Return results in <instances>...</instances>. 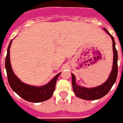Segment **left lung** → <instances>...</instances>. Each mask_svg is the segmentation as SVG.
<instances>
[{
	"label": "left lung",
	"mask_w": 123,
	"mask_h": 123,
	"mask_svg": "<svg viewBox=\"0 0 123 123\" xmlns=\"http://www.w3.org/2000/svg\"><path fill=\"white\" fill-rule=\"evenodd\" d=\"M105 31L111 37L112 40V49H113L114 58H113V65L112 68L111 72V74L109 78L107 81L101 85L98 86L96 87L88 88L83 87L81 86L78 85L76 83V78L73 74L72 73V85L73 88L74 93L78 97L82 98V99L86 100H94L99 99L100 98L105 96L107 93L110 91L111 88L112 87L113 85L115 83L116 81L117 76V52L116 49V43L114 39L112 36L109 33L108 31L105 28H104Z\"/></svg>",
	"instance_id": "1"
}]
</instances>
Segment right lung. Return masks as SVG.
<instances>
[{
	"label": "right lung",
	"mask_w": 123,
	"mask_h": 123,
	"mask_svg": "<svg viewBox=\"0 0 123 123\" xmlns=\"http://www.w3.org/2000/svg\"><path fill=\"white\" fill-rule=\"evenodd\" d=\"M12 40L8 46L7 52L6 57V69L7 72L9 84L12 90L22 98L30 102H41L50 98L55 88L57 78L61 73L57 74L47 84L41 86H34L24 83L15 75L10 62V47Z\"/></svg>",
	"instance_id": "obj_1"
}]
</instances>
